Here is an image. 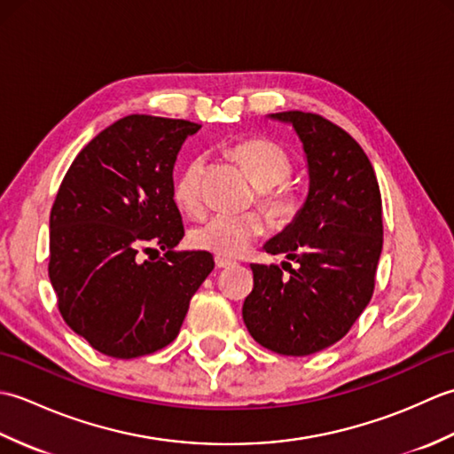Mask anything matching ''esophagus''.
<instances>
[{
  "label": "esophagus",
  "instance_id": "obj_1",
  "mask_svg": "<svg viewBox=\"0 0 454 454\" xmlns=\"http://www.w3.org/2000/svg\"><path fill=\"white\" fill-rule=\"evenodd\" d=\"M215 263H216L218 269H228V267L236 265V262H232V259H226V257H216Z\"/></svg>",
  "mask_w": 454,
  "mask_h": 454
}]
</instances>
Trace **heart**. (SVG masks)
Listing matches in <instances>:
<instances>
[{"label":"heart","instance_id":"b5f03b06","mask_svg":"<svg viewBox=\"0 0 454 454\" xmlns=\"http://www.w3.org/2000/svg\"><path fill=\"white\" fill-rule=\"evenodd\" d=\"M247 179L257 187V202L265 215L277 224H286L301 212V195L286 181L293 163L283 146L267 138H249L234 144L228 150ZM200 176L202 160L191 158L183 163L173 181V200L191 216L200 215ZM265 220L259 212L244 215H215L200 222L189 232V244L199 252H208L218 257L242 255L249 244L263 234Z\"/></svg>","mask_w":454,"mask_h":454}]
</instances>
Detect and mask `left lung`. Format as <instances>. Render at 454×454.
<instances>
[{"instance_id":"8db88e82","label":"left lung","mask_w":454,"mask_h":454,"mask_svg":"<svg viewBox=\"0 0 454 454\" xmlns=\"http://www.w3.org/2000/svg\"><path fill=\"white\" fill-rule=\"evenodd\" d=\"M308 161L306 202L281 234L265 244L271 255L298 263L252 265L254 291L242 314L265 349L304 356L337 343L374 293L382 252V199L372 163L356 140L316 113L285 111Z\"/></svg>"}]
</instances>
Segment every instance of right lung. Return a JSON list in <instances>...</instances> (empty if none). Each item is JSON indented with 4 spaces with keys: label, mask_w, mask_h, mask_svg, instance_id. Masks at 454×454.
Here are the masks:
<instances>
[{
    "label": "right lung",
    "mask_w": 454,
    "mask_h": 454,
    "mask_svg": "<svg viewBox=\"0 0 454 454\" xmlns=\"http://www.w3.org/2000/svg\"><path fill=\"white\" fill-rule=\"evenodd\" d=\"M200 124L129 114L99 132L62 179L51 210L48 277L64 322L93 349L134 359L176 340L215 259L173 252L185 236L173 166ZM160 245L158 262L140 251Z\"/></svg>",
    "instance_id": "1"
}]
</instances>
